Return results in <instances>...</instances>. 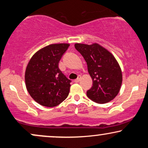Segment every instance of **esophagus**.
Returning <instances> with one entry per match:
<instances>
[{
	"mask_svg": "<svg viewBox=\"0 0 148 148\" xmlns=\"http://www.w3.org/2000/svg\"><path fill=\"white\" fill-rule=\"evenodd\" d=\"M80 80H81V76H79V77L77 78V79L74 80V82L75 83H79L80 81Z\"/></svg>",
	"mask_w": 148,
	"mask_h": 148,
	"instance_id": "obj_1",
	"label": "esophagus"
}]
</instances>
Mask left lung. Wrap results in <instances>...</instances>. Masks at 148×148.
I'll use <instances>...</instances> for the list:
<instances>
[{
	"instance_id": "obj_1",
	"label": "left lung",
	"mask_w": 148,
	"mask_h": 148,
	"mask_svg": "<svg viewBox=\"0 0 148 148\" xmlns=\"http://www.w3.org/2000/svg\"><path fill=\"white\" fill-rule=\"evenodd\" d=\"M74 47L87 62L92 86L87 96L98 103L109 102L118 95L123 82V74L114 56L97 43H76Z\"/></svg>"
}]
</instances>
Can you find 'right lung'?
I'll list each match as a JSON object with an SVG mask.
<instances>
[{"label": "right lung", "mask_w": 148, "mask_h": 148, "mask_svg": "<svg viewBox=\"0 0 148 148\" xmlns=\"http://www.w3.org/2000/svg\"><path fill=\"white\" fill-rule=\"evenodd\" d=\"M69 44H53L43 47L30 59L25 83L31 97L42 106L54 107L68 96L71 81L58 67L59 61Z\"/></svg>", "instance_id": "1"}]
</instances>
